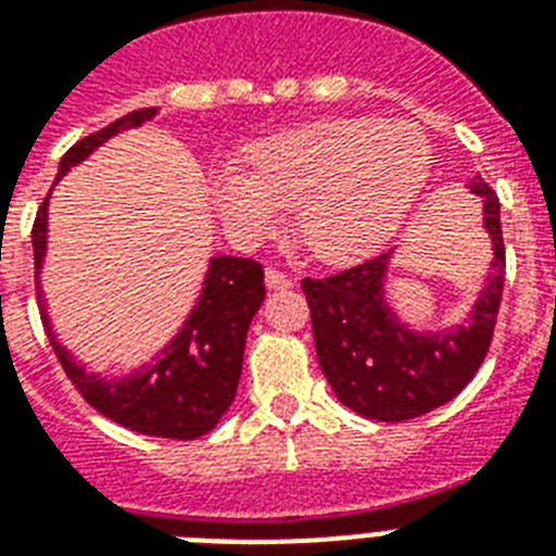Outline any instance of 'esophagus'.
Returning <instances> with one entry per match:
<instances>
[{"label": "esophagus", "instance_id": "34e87169", "mask_svg": "<svg viewBox=\"0 0 556 556\" xmlns=\"http://www.w3.org/2000/svg\"><path fill=\"white\" fill-rule=\"evenodd\" d=\"M265 286H268L270 291H286V288H291L294 282H291V277H288V274H282V270L268 268L265 270Z\"/></svg>", "mask_w": 556, "mask_h": 556}]
</instances>
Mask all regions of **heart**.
Returning <instances> with one entry per match:
<instances>
[{
	"label": "heart",
	"instance_id": "heart-1",
	"mask_svg": "<svg viewBox=\"0 0 556 556\" xmlns=\"http://www.w3.org/2000/svg\"><path fill=\"white\" fill-rule=\"evenodd\" d=\"M432 152L415 124L334 117L274 135L251 150V173L216 169L210 199L230 236L256 242L286 210L300 207L296 233L323 262L364 260L395 233L430 176Z\"/></svg>",
	"mask_w": 556,
	"mask_h": 556
}]
</instances>
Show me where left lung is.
I'll return each instance as SVG.
<instances>
[{"label":"left lung","instance_id":"obj_1","mask_svg":"<svg viewBox=\"0 0 556 556\" xmlns=\"http://www.w3.org/2000/svg\"><path fill=\"white\" fill-rule=\"evenodd\" d=\"M470 192L484 201L493 262L470 320L444 331H415L387 303V251L326 279H303L314 346L340 404L371 421H409L447 404L473 380L493 340L505 286L500 199L476 176Z\"/></svg>","mask_w":556,"mask_h":556}]
</instances>
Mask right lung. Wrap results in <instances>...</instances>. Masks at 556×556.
Instances as JSON below:
<instances>
[{"instance_id":"add662e5","label":"right lung","mask_w":556,"mask_h":556,"mask_svg":"<svg viewBox=\"0 0 556 556\" xmlns=\"http://www.w3.org/2000/svg\"><path fill=\"white\" fill-rule=\"evenodd\" d=\"M159 115V109H138L129 115L117 117L115 124L103 126L100 132L83 138L65 152L60 161L54 185L86 161L100 143L112 135L135 129ZM54 190V187H51ZM48 199L37 210L30 242H34V270H37V300L42 308L48 340L63 364L65 375L74 389L89 401L100 415H106L121 427H129L143 435L155 439H199L218 424V418L233 404L239 375H242L244 338L251 329L253 314L260 312L265 300V274L262 265L244 256H213L207 277L201 286L199 303L185 320L181 331L161 349L150 366L126 375V378H103L86 371L63 343H56L51 331V320L42 303L39 288V268L46 260L48 248Z\"/></svg>"}]
</instances>
